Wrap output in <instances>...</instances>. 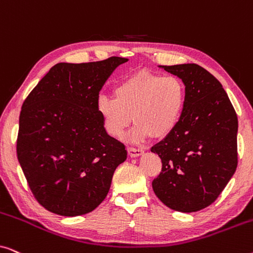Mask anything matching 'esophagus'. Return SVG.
<instances>
[{"label": "esophagus", "instance_id": "1", "mask_svg": "<svg viewBox=\"0 0 253 253\" xmlns=\"http://www.w3.org/2000/svg\"><path fill=\"white\" fill-rule=\"evenodd\" d=\"M127 152H129V155L131 158H137L144 153L143 150H140V148H134V147H127Z\"/></svg>", "mask_w": 253, "mask_h": 253}]
</instances>
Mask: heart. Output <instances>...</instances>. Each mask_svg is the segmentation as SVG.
<instances>
[{"instance_id": "1", "label": "heart", "mask_w": 253, "mask_h": 253, "mask_svg": "<svg viewBox=\"0 0 253 253\" xmlns=\"http://www.w3.org/2000/svg\"><path fill=\"white\" fill-rule=\"evenodd\" d=\"M186 103L184 83L176 76L137 71L114 87V96L100 95L95 108L107 133L121 139L133 121L130 139L143 143L154 134H170L181 122Z\"/></svg>"}]
</instances>
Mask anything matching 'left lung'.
<instances>
[{
    "label": "left lung",
    "instance_id": "obj_1",
    "mask_svg": "<svg viewBox=\"0 0 253 253\" xmlns=\"http://www.w3.org/2000/svg\"><path fill=\"white\" fill-rule=\"evenodd\" d=\"M186 88L181 122L151 151L162 170L152 182L159 199L178 212H197L215 200L237 167L238 121L221 83L195 63L159 65Z\"/></svg>",
    "mask_w": 253,
    "mask_h": 253
}]
</instances>
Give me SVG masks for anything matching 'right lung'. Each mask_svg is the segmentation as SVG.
I'll list each match as a JSON object with an SVG mask.
<instances>
[{
	"label": "right lung",
	"mask_w": 253,
	"mask_h": 253,
	"mask_svg": "<svg viewBox=\"0 0 253 253\" xmlns=\"http://www.w3.org/2000/svg\"><path fill=\"white\" fill-rule=\"evenodd\" d=\"M126 61L57 63L24 101L17 157L31 191L49 212H92L126 160V146L107 133L95 108L107 79Z\"/></svg>",
	"instance_id": "right-lung-1"
}]
</instances>
